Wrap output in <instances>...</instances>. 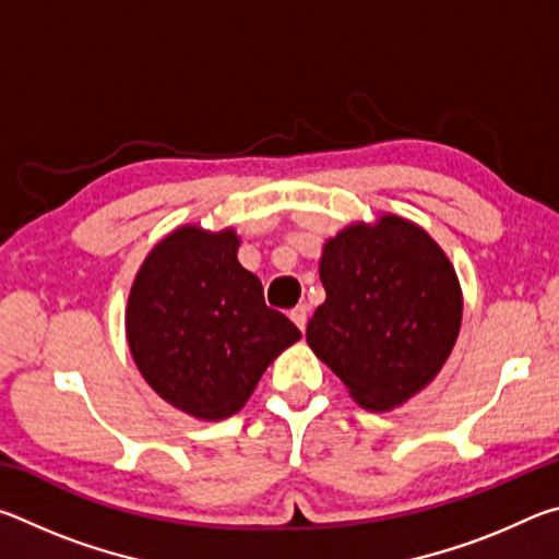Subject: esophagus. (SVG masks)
I'll return each mask as SVG.
<instances>
[{"mask_svg": "<svg viewBox=\"0 0 559 559\" xmlns=\"http://www.w3.org/2000/svg\"><path fill=\"white\" fill-rule=\"evenodd\" d=\"M290 320L298 325V330H306L308 325V306H298L290 310Z\"/></svg>", "mask_w": 559, "mask_h": 559, "instance_id": "1", "label": "esophagus"}]
</instances>
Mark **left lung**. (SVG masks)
<instances>
[{
    "mask_svg": "<svg viewBox=\"0 0 559 559\" xmlns=\"http://www.w3.org/2000/svg\"><path fill=\"white\" fill-rule=\"evenodd\" d=\"M325 302L306 340L367 412L402 406L447 365L463 296L431 236L404 216L355 222L323 246Z\"/></svg>",
    "mask_w": 559,
    "mask_h": 559,
    "instance_id": "left-lung-1",
    "label": "left lung"
}]
</instances>
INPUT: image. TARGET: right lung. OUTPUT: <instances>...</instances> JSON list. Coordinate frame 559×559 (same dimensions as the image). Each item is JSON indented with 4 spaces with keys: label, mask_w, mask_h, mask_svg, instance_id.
I'll list each match as a JSON object with an SVG mask.
<instances>
[{
    "label": "right lung",
    "mask_w": 559,
    "mask_h": 559,
    "mask_svg": "<svg viewBox=\"0 0 559 559\" xmlns=\"http://www.w3.org/2000/svg\"><path fill=\"white\" fill-rule=\"evenodd\" d=\"M239 243L231 226H177L147 253L128 296L126 337L140 374L202 421L239 412L266 367L300 340L236 259Z\"/></svg>",
    "instance_id": "add662e5"
}]
</instances>
